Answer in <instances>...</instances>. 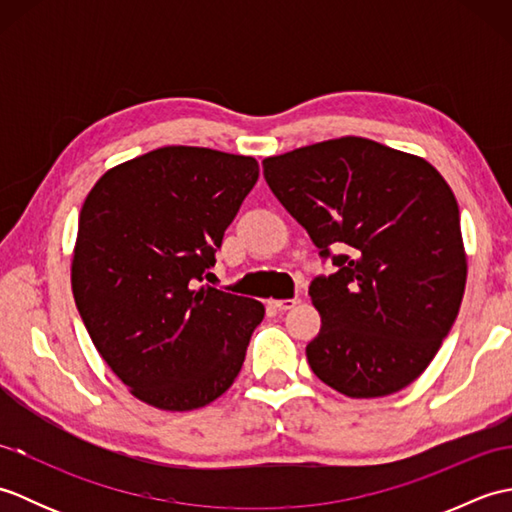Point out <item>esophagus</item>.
<instances>
[{"label": "esophagus", "mask_w": 512, "mask_h": 512, "mask_svg": "<svg viewBox=\"0 0 512 512\" xmlns=\"http://www.w3.org/2000/svg\"><path fill=\"white\" fill-rule=\"evenodd\" d=\"M297 303H299V297H295V299H270L268 306L279 310V312H286V310H290V308H295Z\"/></svg>", "instance_id": "obj_1"}]
</instances>
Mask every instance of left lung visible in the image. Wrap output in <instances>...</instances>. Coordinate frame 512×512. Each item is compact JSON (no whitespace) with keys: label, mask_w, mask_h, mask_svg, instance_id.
<instances>
[{"label":"left lung","mask_w":512,"mask_h":512,"mask_svg":"<svg viewBox=\"0 0 512 512\" xmlns=\"http://www.w3.org/2000/svg\"><path fill=\"white\" fill-rule=\"evenodd\" d=\"M264 178L284 209L332 257L310 284L321 330L306 356L350 398L413 383L453 328L466 286L460 209L427 160L361 136L270 156ZM345 247L343 256L329 248Z\"/></svg>","instance_id":"obj_1"}]
</instances>
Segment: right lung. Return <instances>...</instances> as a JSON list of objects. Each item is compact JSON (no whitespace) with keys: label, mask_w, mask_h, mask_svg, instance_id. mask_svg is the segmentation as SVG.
Returning a JSON list of instances; mask_svg holds the SVG:
<instances>
[{"label":"right lung","mask_w":512,"mask_h":512,"mask_svg":"<svg viewBox=\"0 0 512 512\" xmlns=\"http://www.w3.org/2000/svg\"><path fill=\"white\" fill-rule=\"evenodd\" d=\"M259 178L250 156L160 147L105 171L83 202L72 295L103 361L162 411L233 385L264 306L198 286Z\"/></svg>","instance_id":"1"}]
</instances>
